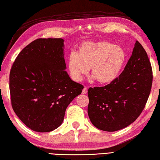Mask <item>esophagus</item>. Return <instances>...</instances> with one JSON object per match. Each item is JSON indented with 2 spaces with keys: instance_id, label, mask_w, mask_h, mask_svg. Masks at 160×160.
<instances>
[{
  "instance_id": "obj_1",
  "label": "esophagus",
  "mask_w": 160,
  "mask_h": 160,
  "mask_svg": "<svg viewBox=\"0 0 160 160\" xmlns=\"http://www.w3.org/2000/svg\"><path fill=\"white\" fill-rule=\"evenodd\" d=\"M82 93L83 94H86L87 93H88V88H84L83 90H82Z\"/></svg>"
}]
</instances>
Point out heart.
<instances>
[{"mask_svg": "<svg viewBox=\"0 0 160 160\" xmlns=\"http://www.w3.org/2000/svg\"><path fill=\"white\" fill-rule=\"evenodd\" d=\"M126 58L125 51L120 46L107 41L85 42L80 46L78 53L70 54V75L75 81H80L90 68L91 74L97 82L111 83L120 74Z\"/></svg>", "mask_w": 160, "mask_h": 160, "instance_id": "obj_1", "label": "heart"}]
</instances>
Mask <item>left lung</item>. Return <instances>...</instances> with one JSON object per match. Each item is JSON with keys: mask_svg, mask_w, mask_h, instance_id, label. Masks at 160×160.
Here are the masks:
<instances>
[{"mask_svg": "<svg viewBox=\"0 0 160 160\" xmlns=\"http://www.w3.org/2000/svg\"><path fill=\"white\" fill-rule=\"evenodd\" d=\"M148 54L138 41L120 75L104 87L89 88L88 116L99 130L113 132L126 128L144 109L152 84Z\"/></svg>", "mask_w": 160, "mask_h": 160, "instance_id": "obj_1", "label": "left lung"}]
</instances>
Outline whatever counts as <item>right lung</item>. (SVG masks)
Returning <instances> with one entry per match:
<instances>
[{"instance_id": "right-lung-1", "label": "right lung", "mask_w": 160, "mask_h": 160, "mask_svg": "<svg viewBox=\"0 0 160 160\" xmlns=\"http://www.w3.org/2000/svg\"><path fill=\"white\" fill-rule=\"evenodd\" d=\"M63 39H37L23 48L10 72L13 110L36 132L53 131L63 123L66 108L83 85L66 71Z\"/></svg>"}]
</instances>
